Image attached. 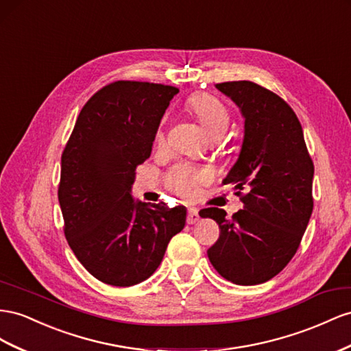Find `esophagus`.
I'll use <instances>...</instances> for the list:
<instances>
[{
	"instance_id": "obj_1",
	"label": "esophagus",
	"mask_w": 351,
	"mask_h": 351,
	"mask_svg": "<svg viewBox=\"0 0 351 351\" xmlns=\"http://www.w3.org/2000/svg\"><path fill=\"white\" fill-rule=\"evenodd\" d=\"M199 219H201V217H199L196 208H189V211H187V224H195L196 221H199Z\"/></svg>"
}]
</instances>
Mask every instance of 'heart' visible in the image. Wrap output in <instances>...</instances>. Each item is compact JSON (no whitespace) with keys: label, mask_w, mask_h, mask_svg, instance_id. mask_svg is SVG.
Here are the masks:
<instances>
[{"label":"heart","mask_w":351,"mask_h":351,"mask_svg":"<svg viewBox=\"0 0 351 351\" xmlns=\"http://www.w3.org/2000/svg\"><path fill=\"white\" fill-rule=\"evenodd\" d=\"M186 108L202 127L208 138H221L230 125V113L223 103L206 93H195L186 99ZM155 143H164V131L158 128ZM208 182V173L187 164H178L165 176V186L173 193L192 199L196 196L199 186Z\"/></svg>","instance_id":"heart-1"}]
</instances>
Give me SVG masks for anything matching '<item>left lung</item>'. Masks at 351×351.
Here are the masks:
<instances>
[{
	"instance_id": "obj_1",
	"label": "left lung",
	"mask_w": 351,
	"mask_h": 351,
	"mask_svg": "<svg viewBox=\"0 0 351 351\" xmlns=\"http://www.w3.org/2000/svg\"><path fill=\"white\" fill-rule=\"evenodd\" d=\"M215 87L245 118L239 158L223 182L233 186L243 210L232 219L215 206L199 213L220 227L206 254L224 279L257 285L285 269L298 250L313 211L315 165L295 112L276 93L251 81Z\"/></svg>"
}]
</instances>
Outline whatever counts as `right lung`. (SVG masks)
Returning a JSON list of instances; mask_svg holds the SVG:
<instances>
[{"label":"right lung","instance_id":"add662e5","mask_svg":"<svg viewBox=\"0 0 351 351\" xmlns=\"http://www.w3.org/2000/svg\"><path fill=\"white\" fill-rule=\"evenodd\" d=\"M177 93L164 84L110 82L85 103L63 149L58 195L66 241L108 285L131 287L152 276L184 227L183 205L134 202L130 195Z\"/></svg>","mask_w":351,"mask_h":351}]
</instances>
